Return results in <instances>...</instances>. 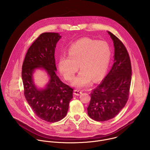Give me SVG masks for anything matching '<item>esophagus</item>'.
Masks as SVG:
<instances>
[{
  "mask_svg": "<svg viewBox=\"0 0 150 150\" xmlns=\"http://www.w3.org/2000/svg\"><path fill=\"white\" fill-rule=\"evenodd\" d=\"M82 93V91L79 90H75L74 91V94L76 96H80Z\"/></svg>",
  "mask_w": 150,
  "mask_h": 150,
  "instance_id": "1",
  "label": "esophagus"
}]
</instances>
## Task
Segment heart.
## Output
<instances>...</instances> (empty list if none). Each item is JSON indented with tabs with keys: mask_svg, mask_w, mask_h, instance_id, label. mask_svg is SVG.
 I'll return each mask as SVG.
<instances>
[{
	"mask_svg": "<svg viewBox=\"0 0 150 150\" xmlns=\"http://www.w3.org/2000/svg\"><path fill=\"white\" fill-rule=\"evenodd\" d=\"M68 56H62L59 69L66 80H72L79 69L81 70L73 82L77 87H83L97 82L105 74L110 60L111 51L104 41L81 38L70 47Z\"/></svg>",
	"mask_w": 150,
	"mask_h": 150,
	"instance_id": "b5f03b06",
	"label": "heart"
}]
</instances>
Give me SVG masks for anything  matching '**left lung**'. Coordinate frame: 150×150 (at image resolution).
<instances>
[{
    "mask_svg": "<svg viewBox=\"0 0 150 150\" xmlns=\"http://www.w3.org/2000/svg\"><path fill=\"white\" fill-rule=\"evenodd\" d=\"M113 41L114 63L110 71L90 94L88 115L104 122L115 117L125 106L130 93L132 66L129 53L122 42L108 32Z\"/></svg>",
    "mask_w": 150,
    "mask_h": 150,
    "instance_id": "obj_1",
    "label": "left lung"
}]
</instances>
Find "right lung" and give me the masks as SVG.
Instances as JSON below:
<instances>
[{
  "label": "right lung",
  "mask_w": 150,
  "mask_h": 150,
  "mask_svg": "<svg viewBox=\"0 0 150 150\" xmlns=\"http://www.w3.org/2000/svg\"><path fill=\"white\" fill-rule=\"evenodd\" d=\"M61 36L57 33H44L40 35L28 48L22 66L24 94L35 114L41 119L54 123L67 114L73 89L60 81L56 73L54 59L56 44ZM45 68L50 76L47 87L38 91L33 84V70Z\"/></svg>",
  "instance_id": "obj_1"
}]
</instances>
